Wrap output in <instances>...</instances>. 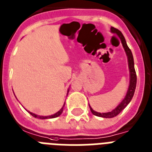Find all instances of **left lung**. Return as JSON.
Segmentation results:
<instances>
[{
  "mask_svg": "<svg viewBox=\"0 0 152 152\" xmlns=\"http://www.w3.org/2000/svg\"><path fill=\"white\" fill-rule=\"evenodd\" d=\"M111 31L113 33H115L117 34L118 37L121 39V41H122V46H123L124 49H125V53L127 54L128 56V61H129V71H130V84H129V89H128L127 94L125 96V99L122 100V102L119 105L114 109L112 112H109V113H97V112H95L92 108L90 107L89 105V108H90V110L92 112V113L93 115L96 116H99V117H102V118H113L115 116L118 115L124 109H125L126 106H127L128 104L130 102V101L132 99L133 96H134V90H135V87H136V83H137V76H136V72H135V69H134V59H133L132 53L131 50L129 49V47H128L126 41H125V39L124 37L123 34H122V32L118 30V29L115 28V27H111Z\"/></svg>",
  "mask_w": 152,
  "mask_h": 152,
  "instance_id": "8db88e82",
  "label": "left lung"
}]
</instances>
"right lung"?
Returning <instances> with one entry per match:
<instances>
[{
	"label": "right lung",
	"mask_w": 152,
	"mask_h": 152,
	"mask_svg": "<svg viewBox=\"0 0 152 152\" xmlns=\"http://www.w3.org/2000/svg\"><path fill=\"white\" fill-rule=\"evenodd\" d=\"M65 105V104H64ZM64 105H63V106L62 107V109H60L59 112H57L56 113H55V114L52 115H49V116H40V115H37L36 114H34V113H30V112H29V113H30L31 115H33L34 117H35V118H40V119H47V118H56V117H58L59 115H60L62 114V113H63V107H64Z\"/></svg>",
	"instance_id": "add662e5"
}]
</instances>
